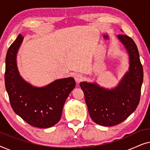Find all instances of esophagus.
I'll return each mask as SVG.
<instances>
[{"mask_svg": "<svg viewBox=\"0 0 150 150\" xmlns=\"http://www.w3.org/2000/svg\"><path fill=\"white\" fill-rule=\"evenodd\" d=\"M74 79L76 83H79V82H81L83 79V75H82L81 74H79V73L75 74L74 76Z\"/></svg>", "mask_w": 150, "mask_h": 150, "instance_id": "esophagus-1", "label": "esophagus"}]
</instances>
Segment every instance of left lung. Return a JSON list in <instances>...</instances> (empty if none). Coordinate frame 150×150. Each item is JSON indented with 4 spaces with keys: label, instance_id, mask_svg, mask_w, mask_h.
Listing matches in <instances>:
<instances>
[{
    "label": "left lung",
    "instance_id": "obj_1",
    "mask_svg": "<svg viewBox=\"0 0 150 150\" xmlns=\"http://www.w3.org/2000/svg\"><path fill=\"white\" fill-rule=\"evenodd\" d=\"M117 38L129 54L130 66L114 89L101 87L96 83L82 82L88 111L92 120L104 126H113L126 120L136 110L140 101L143 69L134 41L126 35Z\"/></svg>",
    "mask_w": 150,
    "mask_h": 150
}]
</instances>
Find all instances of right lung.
Here are the masks:
<instances>
[{
    "label": "right lung",
    "mask_w": 150,
    "mask_h": 150,
    "mask_svg": "<svg viewBox=\"0 0 150 150\" xmlns=\"http://www.w3.org/2000/svg\"><path fill=\"white\" fill-rule=\"evenodd\" d=\"M24 38L19 35L8 49L5 83L13 111L30 126L46 128L60 120L69 94L76 86L71 77L58 79L43 87L26 82L18 71L16 56Z\"/></svg>",
    "instance_id": "add662e5"
}]
</instances>
